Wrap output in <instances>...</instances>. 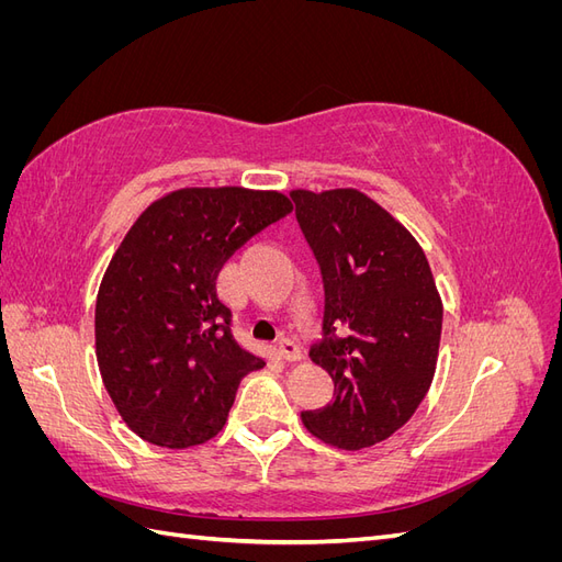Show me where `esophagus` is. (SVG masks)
I'll list each match as a JSON object with an SVG mask.
<instances>
[{"instance_id":"34e87169","label":"esophagus","mask_w":562,"mask_h":562,"mask_svg":"<svg viewBox=\"0 0 562 562\" xmlns=\"http://www.w3.org/2000/svg\"><path fill=\"white\" fill-rule=\"evenodd\" d=\"M279 353L285 361H300L302 359V347L297 345L295 337H281L279 339Z\"/></svg>"}]
</instances>
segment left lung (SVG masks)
<instances>
[{
	"label": "left lung",
	"mask_w": 562,
	"mask_h": 562,
	"mask_svg": "<svg viewBox=\"0 0 562 562\" xmlns=\"http://www.w3.org/2000/svg\"><path fill=\"white\" fill-rule=\"evenodd\" d=\"M291 196L326 297L310 356L335 384L333 401L304 411L302 422L330 446L370 448L427 396L443 304L427 255L375 201L356 190Z\"/></svg>",
	"instance_id": "left-lung-1"
}]
</instances>
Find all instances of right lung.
I'll use <instances>...</instances> for the list:
<instances>
[{"label":"right lung","mask_w":562,"mask_h":562,"mask_svg":"<svg viewBox=\"0 0 562 562\" xmlns=\"http://www.w3.org/2000/svg\"><path fill=\"white\" fill-rule=\"evenodd\" d=\"M291 209L279 192L190 187L151 203L114 252L95 300V356L119 415L147 443L213 438L239 382L265 366L234 337L215 281Z\"/></svg>","instance_id":"1"}]
</instances>
